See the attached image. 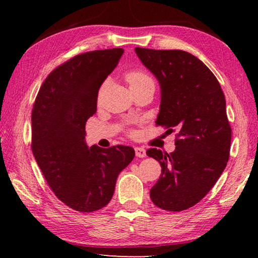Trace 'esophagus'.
Listing matches in <instances>:
<instances>
[{
    "mask_svg": "<svg viewBox=\"0 0 258 258\" xmlns=\"http://www.w3.org/2000/svg\"><path fill=\"white\" fill-rule=\"evenodd\" d=\"M135 154L138 157L143 158L146 156V151L144 149H142V147H135Z\"/></svg>",
    "mask_w": 258,
    "mask_h": 258,
    "instance_id": "34e87169",
    "label": "esophagus"
}]
</instances>
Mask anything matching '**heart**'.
<instances>
[{
    "instance_id": "b5f03b06",
    "label": "heart",
    "mask_w": 258,
    "mask_h": 258,
    "mask_svg": "<svg viewBox=\"0 0 258 258\" xmlns=\"http://www.w3.org/2000/svg\"><path fill=\"white\" fill-rule=\"evenodd\" d=\"M125 80L130 85L131 91L132 90H138L141 87L145 86H154V81L151 78L149 74H146L142 71H130L125 74ZM103 87L100 91V95L102 93Z\"/></svg>"
}]
</instances>
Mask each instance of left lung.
<instances>
[{
	"label": "left lung",
	"instance_id": "left-lung-1",
	"mask_svg": "<svg viewBox=\"0 0 258 258\" xmlns=\"http://www.w3.org/2000/svg\"><path fill=\"white\" fill-rule=\"evenodd\" d=\"M161 87L156 124L177 130L174 152L150 149L162 175L150 191L154 204L180 212L197 204L226 167L232 130L222 87L200 58L180 50L135 47Z\"/></svg>",
	"mask_w": 258,
	"mask_h": 258
}]
</instances>
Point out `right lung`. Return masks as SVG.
<instances>
[{"label": "right lung", "mask_w": 258, "mask_h": 258, "mask_svg": "<svg viewBox=\"0 0 258 258\" xmlns=\"http://www.w3.org/2000/svg\"><path fill=\"white\" fill-rule=\"evenodd\" d=\"M123 48L86 52L59 65L42 84L32 111V151L47 184L65 205L82 213L112 200L118 174L133 161V147H89L85 123L96 112L103 82Z\"/></svg>", "instance_id": "obj_1"}]
</instances>
